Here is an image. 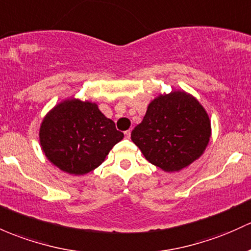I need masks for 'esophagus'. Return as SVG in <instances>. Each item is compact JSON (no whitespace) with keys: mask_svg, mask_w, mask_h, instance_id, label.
<instances>
[{"mask_svg":"<svg viewBox=\"0 0 251 251\" xmlns=\"http://www.w3.org/2000/svg\"><path fill=\"white\" fill-rule=\"evenodd\" d=\"M125 135H126V139H130V130H126V131H125Z\"/></svg>","mask_w":251,"mask_h":251,"instance_id":"obj_1","label":"esophagus"}]
</instances>
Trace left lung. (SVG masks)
I'll return each instance as SVG.
<instances>
[{
    "label": "left lung",
    "mask_w": 251,
    "mask_h": 251,
    "mask_svg": "<svg viewBox=\"0 0 251 251\" xmlns=\"http://www.w3.org/2000/svg\"><path fill=\"white\" fill-rule=\"evenodd\" d=\"M211 131L208 114L198 99L184 91H172L151 101L131 140L151 164L175 172L203 154Z\"/></svg>",
    "instance_id": "1"
}]
</instances>
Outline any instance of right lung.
<instances>
[{
  "instance_id": "1",
  "label": "right lung",
  "mask_w": 251,
  "mask_h": 251,
  "mask_svg": "<svg viewBox=\"0 0 251 251\" xmlns=\"http://www.w3.org/2000/svg\"><path fill=\"white\" fill-rule=\"evenodd\" d=\"M123 136L96 103L75 98L50 110L39 129L45 157L62 171L76 176L98 168Z\"/></svg>"
}]
</instances>
